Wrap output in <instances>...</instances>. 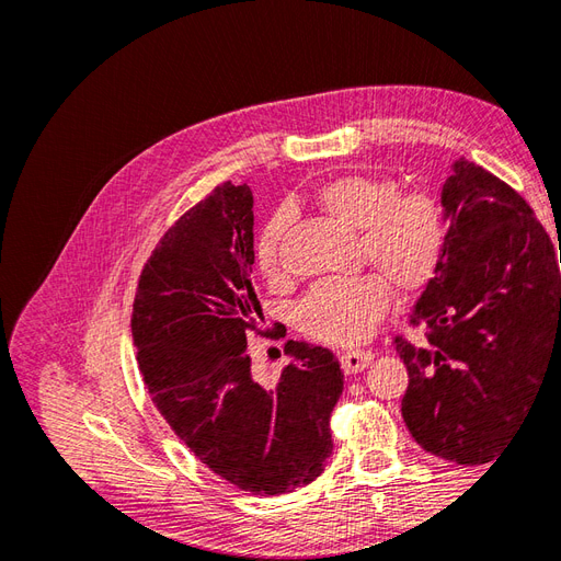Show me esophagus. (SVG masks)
Returning <instances> with one entry per match:
<instances>
[{
  "mask_svg": "<svg viewBox=\"0 0 561 561\" xmlns=\"http://www.w3.org/2000/svg\"><path fill=\"white\" fill-rule=\"evenodd\" d=\"M371 360H375V353L371 351H346L342 353V367L346 375H358Z\"/></svg>",
  "mask_w": 561,
  "mask_h": 561,
  "instance_id": "1",
  "label": "esophagus"
}]
</instances>
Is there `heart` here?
I'll return each mask as SVG.
<instances>
[{"label": "heart", "instance_id": "obj_1", "mask_svg": "<svg viewBox=\"0 0 561 561\" xmlns=\"http://www.w3.org/2000/svg\"><path fill=\"white\" fill-rule=\"evenodd\" d=\"M318 208L358 233L360 262L377 274L316 283L297 304L299 330L334 346L363 344L388 311V283L402 295L426 287L439 268L447 243V219L426 192L400 194L386 175H342L316 192ZM287 215L276 213L257 241V264L266 278L283 271L280 243Z\"/></svg>", "mask_w": 561, "mask_h": 561}]
</instances>
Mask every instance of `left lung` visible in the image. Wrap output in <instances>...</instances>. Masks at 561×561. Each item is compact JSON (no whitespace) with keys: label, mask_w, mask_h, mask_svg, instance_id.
Listing matches in <instances>:
<instances>
[{"label":"left lung","mask_w":561,"mask_h":561,"mask_svg":"<svg viewBox=\"0 0 561 561\" xmlns=\"http://www.w3.org/2000/svg\"><path fill=\"white\" fill-rule=\"evenodd\" d=\"M443 186L445 254L410 316L426 344L396 336L410 386L402 419L445 461L489 463L561 371V250L511 184L458 159Z\"/></svg>","instance_id":"8db88e82"}]
</instances>
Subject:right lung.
<instances>
[{
  "label": "right lung",
  "mask_w": 561,
  "mask_h": 561,
  "mask_svg": "<svg viewBox=\"0 0 561 561\" xmlns=\"http://www.w3.org/2000/svg\"><path fill=\"white\" fill-rule=\"evenodd\" d=\"M252 225L248 184H219L186 210L149 254L130 330L151 402L198 461L250 494L280 496L325 470L344 371L332 351L287 342L293 363L276 381L252 375Z\"/></svg>",
  "instance_id": "right-lung-1"
}]
</instances>
